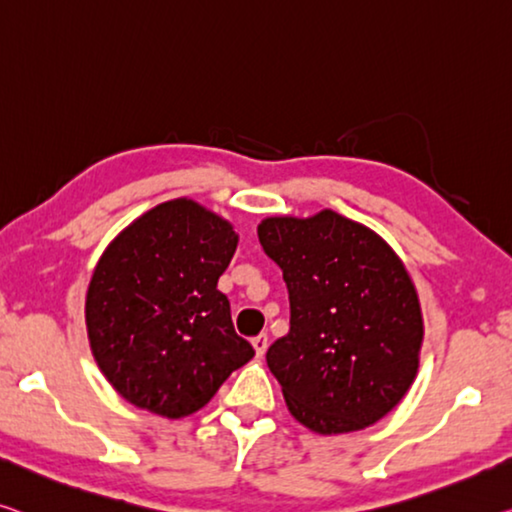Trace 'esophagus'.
<instances>
[{"label": "esophagus", "mask_w": 512, "mask_h": 512, "mask_svg": "<svg viewBox=\"0 0 512 512\" xmlns=\"http://www.w3.org/2000/svg\"><path fill=\"white\" fill-rule=\"evenodd\" d=\"M251 345H254V350H256V357H263V355H265V350H267V334L256 336L254 341H251Z\"/></svg>", "instance_id": "1"}]
</instances>
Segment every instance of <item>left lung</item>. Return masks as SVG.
Returning <instances> with one entry per match:
<instances>
[{"instance_id":"8db88e82","label":"left lung","mask_w":512,"mask_h":512,"mask_svg":"<svg viewBox=\"0 0 512 512\" xmlns=\"http://www.w3.org/2000/svg\"><path fill=\"white\" fill-rule=\"evenodd\" d=\"M258 240L290 297V332L265 355L288 412L318 435L373 426L419 373L423 316L405 263L373 229L329 208L265 217Z\"/></svg>"}]
</instances>
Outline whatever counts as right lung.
<instances>
[{"label": "right lung", "instance_id": "add662e5", "mask_svg": "<svg viewBox=\"0 0 512 512\" xmlns=\"http://www.w3.org/2000/svg\"><path fill=\"white\" fill-rule=\"evenodd\" d=\"M238 240L222 215L180 196L102 251L86 290V334L100 373L130 405L183 419L254 357L217 290Z\"/></svg>", "mask_w": 512, "mask_h": 512}]
</instances>
